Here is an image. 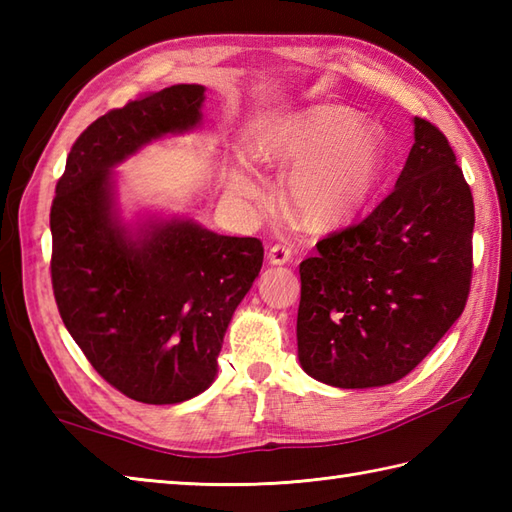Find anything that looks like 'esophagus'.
<instances>
[{
    "mask_svg": "<svg viewBox=\"0 0 512 512\" xmlns=\"http://www.w3.org/2000/svg\"><path fill=\"white\" fill-rule=\"evenodd\" d=\"M292 255H295V250H292V246H288V244H275L273 248L268 250L270 264H275V266L288 264L290 259H292Z\"/></svg>",
    "mask_w": 512,
    "mask_h": 512,
    "instance_id": "obj_1",
    "label": "esophagus"
}]
</instances>
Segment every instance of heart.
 Wrapping results in <instances>:
<instances>
[{
  "label": "heart",
  "instance_id": "heart-1",
  "mask_svg": "<svg viewBox=\"0 0 512 512\" xmlns=\"http://www.w3.org/2000/svg\"><path fill=\"white\" fill-rule=\"evenodd\" d=\"M255 158L266 167L295 169L288 200L303 222L314 228L339 226L363 209L385 165V140L372 125H358L345 107H312L281 121L259 140ZM228 187L259 200V182L235 169Z\"/></svg>",
  "mask_w": 512,
  "mask_h": 512
}]
</instances>
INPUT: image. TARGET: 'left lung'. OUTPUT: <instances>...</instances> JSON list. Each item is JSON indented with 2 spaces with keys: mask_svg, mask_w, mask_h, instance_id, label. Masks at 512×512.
Instances as JSON below:
<instances>
[{
  "mask_svg": "<svg viewBox=\"0 0 512 512\" xmlns=\"http://www.w3.org/2000/svg\"><path fill=\"white\" fill-rule=\"evenodd\" d=\"M413 138L394 191L363 222L319 239L299 266V363L325 385L396 383L469 299L471 187L436 125L416 116Z\"/></svg>",
  "mask_w": 512,
  "mask_h": 512,
  "instance_id": "1",
  "label": "left lung"
}]
</instances>
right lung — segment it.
I'll use <instances>...</instances> for the list:
<instances>
[{"instance_id":"1","label":"right lung","mask_w":512,"mask_h":512,"mask_svg":"<svg viewBox=\"0 0 512 512\" xmlns=\"http://www.w3.org/2000/svg\"><path fill=\"white\" fill-rule=\"evenodd\" d=\"M202 85H171L110 110L72 145L50 209L52 290L65 328L107 383L147 405L202 394L239 301L264 262L257 237L193 220H118L112 167L198 127Z\"/></svg>"}]
</instances>
